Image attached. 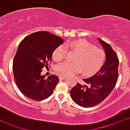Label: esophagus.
I'll return each instance as SVG.
<instances>
[{
	"label": "esophagus",
	"mask_w": 130,
	"mask_h": 130,
	"mask_svg": "<svg viewBox=\"0 0 130 130\" xmlns=\"http://www.w3.org/2000/svg\"><path fill=\"white\" fill-rule=\"evenodd\" d=\"M60 80H65L66 79V77H62V76H59V77Z\"/></svg>",
	"instance_id": "esophagus-1"
}]
</instances>
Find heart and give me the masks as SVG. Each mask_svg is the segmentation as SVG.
Returning a JSON list of instances; mask_svg holds the SVG:
<instances>
[{
  "instance_id": "obj_1",
  "label": "heart",
  "mask_w": 130,
  "mask_h": 130,
  "mask_svg": "<svg viewBox=\"0 0 130 130\" xmlns=\"http://www.w3.org/2000/svg\"><path fill=\"white\" fill-rule=\"evenodd\" d=\"M70 52L76 53L73 63H61L55 68V72L60 76H71L80 71L85 76H91L96 74L104 65L106 53L101 48L85 39L72 41L67 44ZM66 50L63 46L57 47L53 53V59L60 62L66 56Z\"/></svg>"
}]
</instances>
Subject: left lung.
<instances>
[{"mask_svg": "<svg viewBox=\"0 0 130 130\" xmlns=\"http://www.w3.org/2000/svg\"><path fill=\"white\" fill-rule=\"evenodd\" d=\"M98 40L106 52V62L98 73L83 79L88 86H82L78 83L70 91L73 101L83 107H91L104 101L115 87L118 78L119 59L117 54L110 44L100 38Z\"/></svg>", "mask_w": 130, "mask_h": 130, "instance_id": "left-lung-1", "label": "left lung"}]
</instances>
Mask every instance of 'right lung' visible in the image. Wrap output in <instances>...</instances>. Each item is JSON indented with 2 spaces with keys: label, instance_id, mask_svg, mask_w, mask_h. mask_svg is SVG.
I'll use <instances>...</instances> for the list:
<instances>
[{
  "label": "right lung",
  "instance_id": "1",
  "mask_svg": "<svg viewBox=\"0 0 130 130\" xmlns=\"http://www.w3.org/2000/svg\"><path fill=\"white\" fill-rule=\"evenodd\" d=\"M63 39L46 31L33 33L20 43L13 60L15 82L21 92L34 101H41L53 92L59 77L50 75L45 79L42 69L48 67L54 50Z\"/></svg>",
  "mask_w": 130,
  "mask_h": 130
}]
</instances>
